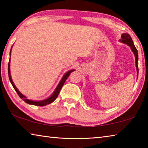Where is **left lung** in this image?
<instances>
[{"instance_id": "obj_1", "label": "left lung", "mask_w": 148, "mask_h": 148, "mask_svg": "<svg viewBox=\"0 0 148 148\" xmlns=\"http://www.w3.org/2000/svg\"><path fill=\"white\" fill-rule=\"evenodd\" d=\"M120 42H121L122 43H124L125 44L128 45L130 46L132 51L133 52L135 56V61H136V71L137 73L138 74V50L136 49V47L134 46L133 41L131 38V36L127 33H123L121 35V39L119 40Z\"/></svg>"}]
</instances>
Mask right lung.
<instances>
[{"mask_svg": "<svg viewBox=\"0 0 148 148\" xmlns=\"http://www.w3.org/2000/svg\"><path fill=\"white\" fill-rule=\"evenodd\" d=\"M12 48L10 49V57L11 56V50ZM10 59L9 60V62H8V76H9V79H10V81L11 84L12 85V86L15 89V91L17 92V93L18 94V95L19 96L20 98L21 99H23V101L27 102V104H32V105H35V106H46L47 104H51V102H53L55 100L57 99V97H58L59 93L60 91H61V89L62 88V86H63L65 81H66V79L68 78L69 76H70V74H71V72H73L74 70H71V71H70L69 72H67L66 73H65L64 75L63 76V77H62V79L61 81H60L59 84H58V86L56 87V90H55V91L53 92V93L52 94L51 96H50L49 98H47L45 100H43V101H32V100H29L27 99V97L25 96H24L23 94H21V92L19 91V90L17 89V87L15 86L13 81H12V77H11V75H10Z\"/></svg>", "mask_w": 148, "mask_h": 148, "instance_id": "1", "label": "right lung"}]
</instances>
